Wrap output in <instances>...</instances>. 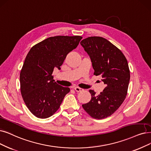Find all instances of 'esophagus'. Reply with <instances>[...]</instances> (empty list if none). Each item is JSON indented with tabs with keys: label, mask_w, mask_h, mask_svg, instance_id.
<instances>
[{
	"label": "esophagus",
	"mask_w": 151,
	"mask_h": 151,
	"mask_svg": "<svg viewBox=\"0 0 151 151\" xmlns=\"http://www.w3.org/2000/svg\"><path fill=\"white\" fill-rule=\"evenodd\" d=\"M74 90H76V92H80L83 91V88H80V87H76L74 88Z\"/></svg>",
	"instance_id": "1"
}]
</instances>
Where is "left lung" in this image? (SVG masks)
<instances>
[{"label": "left lung", "instance_id": "8db88e82", "mask_svg": "<svg viewBox=\"0 0 151 151\" xmlns=\"http://www.w3.org/2000/svg\"><path fill=\"white\" fill-rule=\"evenodd\" d=\"M81 45L91 59L93 74L100 75L106 86L99 95L90 90L91 100L82 107L95 119L107 118L118 109L127 95L130 79L127 59L117 47L102 37H88Z\"/></svg>", "mask_w": 151, "mask_h": 151}]
</instances>
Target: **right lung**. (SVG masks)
<instances>
[{
	"instance_id": "obj_1",
	"label": "right lung",
	"mask_w": 151,
	"mask_h": 151,
	"mask_svg": "<svg viewBox=\"0 0 151 151\" xmlns=\"http://www.w3.org/2000/svg\"><path fill=\"white\" fill-rule=\"evenodd\" d=\"M82 37L56 36L33 46L25 59L20 74V90L28 110L39 118H47L59 109L69 87L58 85L52 76L68 54L76 49Z\"/></svg>"
}]
</instances>
